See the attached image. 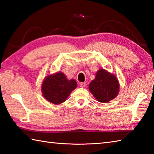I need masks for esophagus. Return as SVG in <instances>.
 <instances>
[{"instance_id":"34e87169","label":"esophagus","mask_w":154,"mask_h":154,"mask_svg":"<svg viewBox=\"0 0 154 154\" xmlns=\"http://www.w3.org/2000/svg\"><path fill=\"white\" fill-rule=\"evenodd\" d=\"M85 85H86V84H85V83H83V82H81L80 83H79V86L81 87V88H85Z\"/></svg>"}]
</instances>
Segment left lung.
<instances>
[{"instance_id": "1", "label": "left lung", "mask_w": 154, "mask_h": 154, "mask_svg": "<svg viewBox=\"0 0 154 154\" xmlns=\"http://www.w3.org/2000/svg\"><path fill=\"white\" fill-rule=\"evenodd\" d=\"M89 90L100 103L109 102L118 95V79L114 75L105 69H99L96 72L95 79L90 83Z\"/></svg>"}]
</instances>
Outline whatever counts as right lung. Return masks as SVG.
<instances>
[{
  "label": "right lung",
  "mask_w": 154,
  "mask_h": 154,
  "mask_svg": "<svg viewBox=\"0 0 154 154\" xmlns=\"http://www.w3.org/2000/svg\"><path fill=\"white\" fill-rule=\"evenodd\" d=\"M77 85L75 79H67L63 72H58L45 77L41 85V92L49 102L60 105L66 100Z\"/></svg>",
  "instance_id": "add662e5"
}]
</instances>
